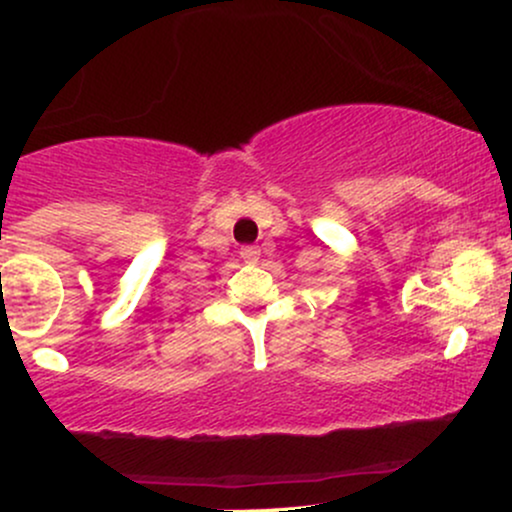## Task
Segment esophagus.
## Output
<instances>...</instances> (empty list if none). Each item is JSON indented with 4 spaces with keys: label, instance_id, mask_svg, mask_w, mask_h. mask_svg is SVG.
<instances>
[{
    "label": "esophagus",
    "instance_id": "esophagus-1",
    "mask_svg": "<svg viewBox=\"0 0 512 512\" xmlns=\"http://www.w3.org/2000/svg\"><path fill=\"white\" fill-rule=\"evenodd\" d=\"M240 257L250 264L257 262L260 260V248H257V245H243V248H240Z\"/></svg>",
    "mask_w": 512,
    "mask_h": 512
}]
</instances>
